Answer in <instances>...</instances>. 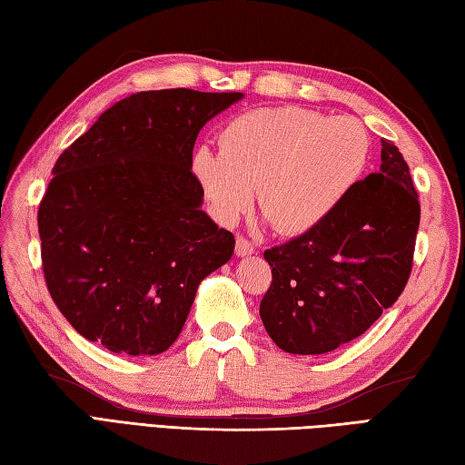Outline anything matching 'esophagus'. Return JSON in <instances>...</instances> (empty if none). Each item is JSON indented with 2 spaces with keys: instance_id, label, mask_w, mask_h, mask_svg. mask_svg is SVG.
Instances as JSON below:
<instances>
[{
  "instance_id": "obj_1",
  "label": "esophagus",
  "mask_w": 465,
  "mask_h": 465,
  "mask_svg": "<svg viewBox=\"0 0 465 465\" xmlns=\"http://www.w3.org/2000/svg\"><path fill=\"white\" fill-rule=\"evenodd\" d=\"M255 252V245L253 242H250L248 238H243V235H238V240H235V253L238 255H252Z\"/></svg>"
}]
</instances>
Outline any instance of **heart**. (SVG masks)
<instances>
[{"mask_svg": "<svg viewBox=\"0 0 465 465\" xmlns=\"http://www.w3.org/2000/svg\"><path fill=\"white\" fill-rule=\"evenodd\" d=\"M370 150V134L355 117L302 105L258 107L225 124L220 152L197 147L192 165L222 222L248 212L258 187L275 230L305 233L348 200Z\"/></svg>", "mask_w": 465, "mask_h": 465, "instance_id": "heart-1", "label": "heart"}]
</instances>
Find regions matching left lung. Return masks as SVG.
<instances>
[{
	"label": "left lung",
	"mask_w": 465,
	"mask_h": 465,
	"mask_svg": "<svg viewBox=\"0 0 465 465\" xmlns=\"http://www.w3.org/2000/svg\"><path fill=\"white\" fill-rule=\"evenodd\" d=\"M418 227L410 167L393 142L381 140L380 172L323 223L263 252L272 285L260 315L275 345L315 355L360 338L406 288Z\"/></svg>",
	"instance_id": "obj_1"
}]
</instances>
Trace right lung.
Listing matches in <instances>:
<instances>
[{
	"label": "right lung",
	"mask_w": 465,
	"mask_h": 465,
	"mask_svg": "<svg viewBox=\"0 0 465 465\" xmlns=\"http://www.w3.org/2000/svg\"><path fill=\"white\" fill-rule=\"evenodd\" d=\"M243 94L140 92L57 157L39 203L45 285L85 340L155 355L177 340L197 285L232 258L233 233L202 210L195 137Z\"/></svg>",
	"instance_id": "right-lung-1"
}]
</instances>
